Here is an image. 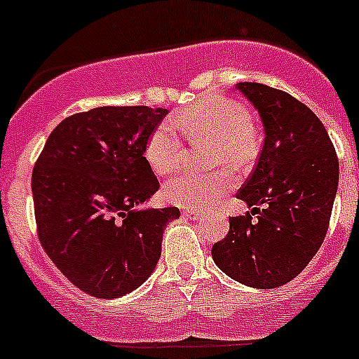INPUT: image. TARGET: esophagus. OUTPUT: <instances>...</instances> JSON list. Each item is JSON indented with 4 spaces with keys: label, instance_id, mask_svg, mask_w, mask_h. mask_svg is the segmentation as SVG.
Instances as JSON below:
<instances>
[{
    "label": "esophagus",
    "instance_id": "34e87169",
    "mask_svg": "<svg viewBox=\"0 0 359 359\" xmlns=\"http://www.w3.org/2000/svg\"><path fill=\"white\" fill-rule=\"evenodd\" d=\"M183 215H187V217L190 219H198L201 217V212L196 210V208H185V210H183Z\"/></svg>",
    "mask_w": 359,
    "mask_h": 359
}]
</instances>
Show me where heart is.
Returning <instances> with one entry per match:
<instances>
[{"label":"heart","instance_id":"heart-1","mask_svg":"<svg viewBox=\"0 0 359 359\" xmlns=\"http://www.w3.org/2000/svg\"><path fill=\"white\" fill-rule=\"evenodd\" d=\"M182 131L190 142L214 140L212 163H250L257 154V135L252 115L241 102L223 95H210L196 106L180 111L172 123H160L149 136L145 160L160 176H170L183 167L185 144ZM233 185V174L226 169L215 172H187L165 185V198L190 208H205Z\"/></svg>","mask_w":359,"mask_h":359}]
</instances>
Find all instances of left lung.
Listing matches in <instances>:
<instances>
[{"label": "left lung", "instance_id": "8db88e82", "mask_svg": "<svg viewBox=\"0 0 359 359\" xmlns=\"http://www.w3.org/2000/svg\"><path fill=\"white\" fill-rule=\"evenodd\" d=\"M237 90L259 111L266 138L255 169L237 192L253 210L230 217V230L212 246V257L233 280L273 290L297 277L325 239L338 156L306 104L259 82H239Z\"/></svg>", "mask_w": 359, "mask_h": 359}]
</instances>
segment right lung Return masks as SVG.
Here are the masks:
<instances>
[{
  "instance_id": "add662e5",
  "label": "right lung",
  "mask_w": 359,
  "mask_h": 359,
  "mask_svg": "<svg viewBox=\"0 0 359 359\" xmlns=\"http://www.w3.org/2000/svg\"><path fill=\"white\" fill-rule=\"evenodd\" d=\"M163 107L104 106L75 113L48 136L32 172L41 246L62 275L97 298L144 284L180 208L138 210L158 189L145 160Z\"/></svg>"
}]
</instances>
